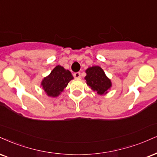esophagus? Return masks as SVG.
<instances>
[{
    "mask_svg": "<svg viewBox=\"0 0 157 157\" xmlns=\"http://www.w3.org/2000/svg\"><path fill=\"white\" fill-rule=\"evenodd\" d=\"M73 76L75 78H79L81 77V73L80 72H76L73 73Z\"/></svg>",
    "mask_w": 157,
    "mask_h": 157,
    "instance_id": "1",
    "label": "esophagus"
}]
</instances>
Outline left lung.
Returning <instances> with one entry per match:
<instances>
[{"instance_id":"left-lung-1","label":"left lung","mask_w":157,"mask_h":157,"mask_svg":"<svg viewBox=\"0 0 157 157\" xmlns=\"http://www.w3.org/2000/svg\"><path fill=\"white\" fill-rule=\"evenodd\" d=\"M86 73L85 79L87 82V85L98 94H102L107 92V90L111 86V81L106 77L105 73L100 67H89Z\"/></svg>"}]
</instances>
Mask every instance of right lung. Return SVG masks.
Here are the masks:
<instances>
[{
  "instance_id": "obj_1",
  "label": "right lung",
  "mask_w": 157,
  "mask_h": 157,
  "mask_svg": "<svg viewBox=\"0 0 157 157\" xmlns=\"http://www.w3.org/2000/svg\"><path fill=\"white\" fill-rule=\"evenodd\" d=\"M73 78L71 71L65 70L60 65H57L52 71L49 76L42 81L41 85L46 94L50 97H57L67 86Z\"/></svg>"
}]
</instances>
